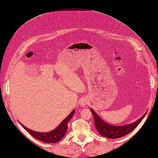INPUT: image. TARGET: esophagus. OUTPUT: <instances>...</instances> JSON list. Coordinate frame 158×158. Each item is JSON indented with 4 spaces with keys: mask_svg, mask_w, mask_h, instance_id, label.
I'll list each match as a JSON object with an SVG mask.
<instances>
[{
    "mask_svg": "<svg viewBox=\"0 0 158 158\" xmlns=\"http://www.w3.org/2000/svg\"><path fill=\"white\" fill-rule=\"evenodd\" d=\"M87 104H88V100L85 98H82L81 99H80L79 102V105L83 107H85L87 105Z\"/></svg>",
    "mask_w": 158,
    "mask_h": 158,
    "instance_id": "obj_1",
    "label": "esophagus"
}]
</instances>
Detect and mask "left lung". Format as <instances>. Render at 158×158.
<instances>
[{"label":"left lung","instance_id":"1","mask_svg":"<svg viewBox=\"0 0 158 158\" xmlns=\"http://www.w3.org/2000/svg\"><path fill=\"white\" fill-rule=\"evenodd\" d=\"M90 110H91L94 116L95 126L97 131H98L100 135L110 139L121 138V137L128 135L129 133L132 132L139 126V124L145 117L147 113H146L144 114L140 118L136 121L135 122L124 126H113L102 120L92 108L90 109Z\"/></svg>","mask_w":158,"mask_h":158}]
</instances>
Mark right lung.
<instances>
[{
    "label": "right lung",
    "instance_id": "right-lung-1",
    "mask_svg": "<svg viewBox=\"0 0 158 158\" xmlns=\"http://www.w3.org/2000/svg\"><path fill=\"white\" fill-rule=\"evenodd\" d=\"M75 110H73V111L59 124L58 126H57V127H56L54 130L49 131V132H36V131L32 130L28 128V127H26L20 122L19 123L21 124V126L27 131L30 135L32 136L36 139L41 140V141L46 143H55L61 140L64 137V136L65 135V134L66 133L67 127H68V123L70 120V119L72 118L73 115H74V113H75Z\"/></svg>",
    "mask_w": 158,
    "mask_h": 158
}]
</instances>
